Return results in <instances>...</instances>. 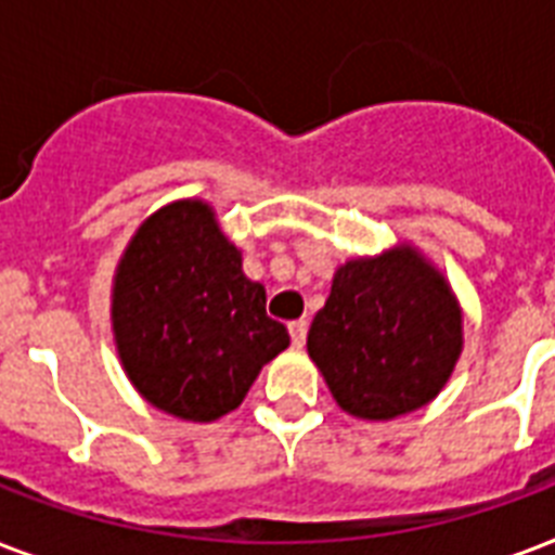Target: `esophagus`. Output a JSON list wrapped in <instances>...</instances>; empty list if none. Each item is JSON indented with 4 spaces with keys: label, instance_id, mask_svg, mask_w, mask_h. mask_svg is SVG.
<instances>
[{
    "label": "esophagus",
    "instance_id": "obj_1",
    "mask_svg": "<svg viewBox=\"0 0 555 555\" xmlns=\"http://www.w3.org/2000/svg\"><path fill=\"white\" fill-rule=\"evenodd\" d=\"M287 328H291V339H294V346L302 348L305 346V337H308V322H305V320H294V322H291V325H287Z\"/></svg>",
    "mask_w": 555,
    "mask_h": 555
}]
</instances>
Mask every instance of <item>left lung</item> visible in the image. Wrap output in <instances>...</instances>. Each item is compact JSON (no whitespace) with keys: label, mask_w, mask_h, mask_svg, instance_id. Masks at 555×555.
Listing matches in <instances>:
<instances>
[{"label":"left lung","mask_w":555,"mask_h":555,"mask_svg":"<svg viewBox=\"0 0 555 555\" xmlns=\"http://www.w3.org/2000/svg\"><path fill=\"white\" fill-rule=\"evenodd\" d=\"M461 351L464 311L455 291L405 242L339 264L308 331V357L339 409L371 423L431 403Z\"/></svg>","instance_id":"1"}]
</instances>
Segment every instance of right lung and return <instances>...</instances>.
Returning <instances> with one entry per match:
<instances>
[{
    "label": "right lung",
    "instance_id": "right-lung-1",
    "mask_svg": "<svg viewBox=\"0 0 555 555\" xmlns=\"http://www.w3.org/2000/svg\"><path fill=\"white\" fill-rule=\"evenodd\" d=\"M261 282L201 198L155 209L126 244L112 282V334L138 395L178 421L238 409L261 365L291 346L264 311Z\"/></svg>",
    "mask_w": 555,
    "mask_h": 555
}]
</instances>
